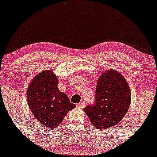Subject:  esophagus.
Returning a JSON list of instances; mask_svg holds the SVG:
<instances>
[{"instance_id":"34e87169","label":"esophagus","mask_w":157,"mask_h":157,"mask_svg":"<svg viewBox=\"0 0 157 157\" xmlns=\"http://www.w3.org/2000/svg\"><path fill=\"white\" fill-rule=\"evenodd\" d=\"M85 102H80L79 103H78V105H77V106L79 108H84L85 107Z\"/></svg>"}]
</instances>
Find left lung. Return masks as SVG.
<instances>
[{"label":"left lung","mask_w":157,"mask_h":157,"mask_svg":"<svg viewBox=\"0 0 157 157\" xmlns=\"http://www.w3.org/2000/svg\"><path fill=\"white\" fill-rule=\"evenodd\" d=\"M131 102V91L121 73L109 69L99 77L95 102L84 111L91 124L99 130L110 129L126 115Z\"/></svg>","instance_id":"1"}]
</instances>
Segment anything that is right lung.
Masks as SVG:
<instances>
[{
    "label": "right lung",
    "instance_id": "add662e5",
    "mask_svg": "<svg viewBox=\"0 0 157 157\" xmlns=\"http://www.w3.org/2000/svg\"><path fill=\"white\" fill-rule=\"evenodd\" d=\"M58 78L50 69L33 77L27 91V99L33 117L42 125L55 128L67 113L76 107L58 87Z\"/></svg>",
    "mask_w": 157,
    "mask_h": 157
}]
</instances>
